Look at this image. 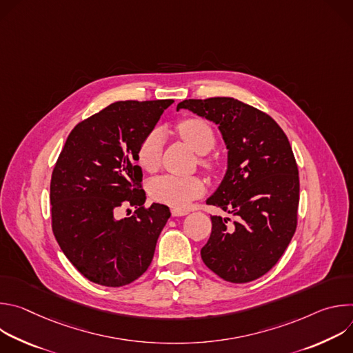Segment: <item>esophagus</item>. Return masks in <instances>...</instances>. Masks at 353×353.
Wrapping results in <instances>:
<instances>
[{
    "instance_id": "34e87169",
    "label": "esophagus",
    "mask_w": 353,
    "mask_h": 353,
    "mask_svg": "<svg viewBox=\"0 0 353 353\" xmlns=\"http://www.w3.org/2000/svg\"><path fill=\"white\" fill-rule=\"evenodd\" d=\"M187 214H188L187 210H180V208H173V210H172V215H173V216H184V215H187Z\"/></svg>"
}]
</instances>
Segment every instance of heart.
<instances>
[{"mask_svg": "<svg viewBox=\"0 0 353 353\" xmlns=\"http://www.w3.org/2000/svg\"><path fill=\"white\" fill-rule=\"evenodd\" d=\"M180 138L188 143L196 154H199V165L205 169H212L215 162L205 154L215 146L216 137L210 125L203 119H183L176 125ZM165 138L161 130L149 131L141 141L137 150L138 165L148 173H155L162 163ZM205 190L204 180L198 176H173L166 174L154 179L149 184V192L157 201L172 207L184 208L191 201Z\"/></svg>", "mask_w": 353, "mask_h": 353, "instance_id": "obj_1", "label": "heart"}]
</instances>
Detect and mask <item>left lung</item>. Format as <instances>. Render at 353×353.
I'll list each match as a JSON object with an SVG mask.
<instances>
[{"label":"left lung","instance_id":"left-lung-1","mask_svg":"<svg viewBox=\"0 0 353 353\" xmlns=\"http://www.w3.org/2000/svg\"><path fill=\"white\" fill-rule=\"evenodd\" d=\"M179 109L215 121L229 149L225 179L207 204L234 221L211 216L201 259L228 282L256 281L278 263L297 226L299 170L288 137L271 116L233 97L188 99Z\"/></svg>","mask_w":353,"mask_h":353}]
</instances>
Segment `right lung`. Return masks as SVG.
Here are the masks:
<instances>
[{
	"label": "right lung",
	"instance_id": "obj_1",
	"mask_svg": "<svg viewBox=\"0 0 353 353\" xmlns=\"http://www.w3.org/2000/svg\"><path fill=\"white\" fill-rule=\"evenodd\" d=\"M173 102L112 103L78 123L65 141L50 183L52 228L65 257L90 282L120 288L152 263L170 211L143 205L137 150ZM125 206L137 210L119 220Z\"/></svg>",
	"mask_w": 353,
	"mask_h": 353
}]
</instances>
